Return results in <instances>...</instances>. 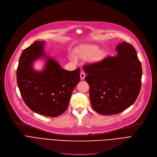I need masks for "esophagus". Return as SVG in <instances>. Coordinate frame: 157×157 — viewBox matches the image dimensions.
Masks as SVG:
<instances>
[{
    "mask_svg": "<svg viewBox=\"0 0 157 157\" xmlns=\"http://www.w3.org/2000/svg\"><path fill=\"white\" fill-rule=\"evenodd\" d=\"M85 76H86V74H85V73L84 72H81V73H80V78H81V79H85Z\"/></svg>",
    "mask_w": 157,
    "mask_h": 157,
    "instance_id": "1",
    "label": "esophagus"
}]
</instances>
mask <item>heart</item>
Here are the masks:
<instances>
[{
  "mask_svg": "<svg viewBox=\"0 0 157 157\" xmlns=\"http://www.w3.org/2000/svg\"><path fill=\"white\" fill-rule=\"evenodd\" d=\"M98 46L95 44H85L76 49L74 55L78 59H85L93 55L94 61H99L103 59L104 53L102 51H98ZM71 59H73L71 57Z\"/></svg>",
  "mask_w": 157,
  "mask_h": 157,
  "instance_id": "1",
  "label": "heart"
}]
</instances>
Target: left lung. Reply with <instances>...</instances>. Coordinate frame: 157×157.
Here are the masks:
<instances>
[{"label": "left lung", "instance_id": "left-lung-1", "mask_svg": "<svg viewBox=\"0 0 157 157\" xmlns=\"http://www.w3.org/2000/svg\"><path fill=\"white\" fill-rule=\"evenodd\" d=\"M117 56L83 66L92 108L101 114L120 113L136 101L141 87L142 67L136 49L123 42Z\"/></svg>", "mask_w": 157, "mask_h": 157}]
</instances>
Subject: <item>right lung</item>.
<instances>
[{"label":"right lung","instance_id":"right-lung-1","mask_svg":"<svg viewBox=\"0 0 157 157\" xmlns=\"http://www.w3.org/2000/svg\"><path fill=\"white\" fill-rule=\"evenodd\" d=\"M45 41H35L23 51L16 72L17 84L25 103L34 112L56 117L67 109L73 90L80 81V69L68 71L46 55ZM40 57L47 59L44 70L35 71L32 63Z\"/></svg>","mask_w":157,"mask_h":157}]
</instances>
